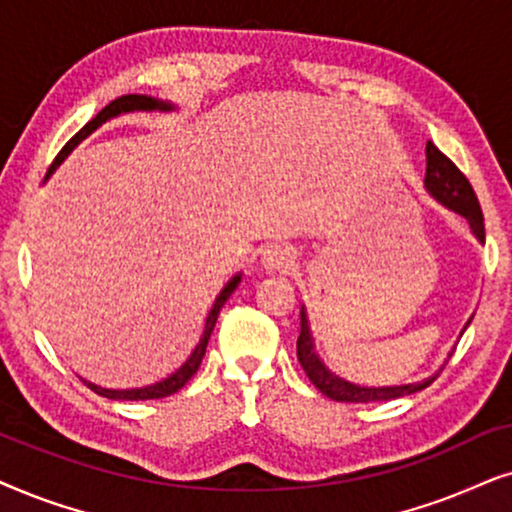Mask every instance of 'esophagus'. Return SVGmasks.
Masks as SVG:
<instances>
[{
  "instance_id": "34e87169",
  "label": "esophagus",
  "mask_w": 512,
  "mask_h": 512,
  "mask_svg": "<svg viewBox=\"0 0 512 512\" xmlns=\"http://www.w3.org/2000/svg\"><path fill=\"white\" fill-rule=\"evenodd\" d=\"M295 260H297V255L290 245L274 243V245H267V248H264L262 267L267 271H290L292 267H295Z\"/></svg>"
}]
</instances>
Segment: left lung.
Instances as JSON below:
<instances>
[{
	"label": "left lung",
	"mask_w": 512,
	"mask_h": 512,
	"mask_svg": "<svg viewBox=\"0 0 512 512\" xmlns=\"http://www.w3.org/2000/svg\"><path fill=\"white\" fill-rule=\"evenodd\" d=\"M424 182H426V189L435 196V199L445 203L447 208H452L454 213L466 217L470 229H473V234L478 236L480 241H485V217H482L480 201L478 196H475L473 187H470L468 177L463 175L461 170L454 166V161H449L431 140H428L426 145V180ZM299 316H302L299 318L302 330H299V337H297L299 365L304 367L306 377L311 379V384L316 386L320 393L327 395V398L337 400V403H377V400H393V398H403V395H412L421 391V388H426L428 384H433L435 377L419 381V384L365 388V386H356V384H349V381L339 379L337 374H332L323 363H320L316 351H313V339L309 332V320H306L304 306Z\"/></svg>",
	"instance_id": "8db88e82"
}]
</instances>
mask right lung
Masks as SVG:
<instances>
[{"label":"right lung","mask_w":512,"mask_h":512,"mask_svg":"<svg viewBox=\"0 0 512 512\" xmlns=\"http://www.w3.org/2000/svg\"><path fill=\"white\" fill-rule=\"evenodd\" d=\"M135 109H170V105H166V102L154 100V98H147V95H121V98L112 100L107 107H102L100 112L95 114V117H93L91 121H88V124H86L84 128H81V131H79L77 135H74V138L67 140V145H65L63 149H60V154L56 156V161L51 163L49 173H51L53 168L58 166L60 161L65 159L67 154L72 152L74 147L79 145L81 140L86 138V135H91L100 124H105L107 119L117 117V114H121V112H135ZM238 283H241V276H234L227 285H224V290L220 292V297L215 299L213 309H210V313H208V318H206V330H203L201 342L196 344V349H194L192 356H189L187 363L182 365L180 370H177L175 374H170L168 379H163V381H159V384L147 386V388H131V391H109V388H100V386L91 384V381H84V384H86L88 388H91V391H95L98 395H102V398H109V400H154V398H166V395L177 393L182 386L187 384L189 379L194 377L196 370H199L201 360H203V356H206V346H208L210 332H213V327H215V323H217V316H220V309L224 306V302H227V299H229L231 292L236 290Z\"/></svg>","instance_id":"add662e5"}]
</instances>
